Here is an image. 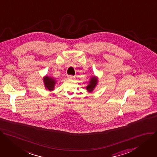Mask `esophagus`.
I'll use <instances>...</instances> for the list:
<instances>
[{"instance_id": "esophagus-1", "label": "esophagus", "mask_w": 157, "mask_h": 157, "mask_svg": "<svg viewBox=\"0 0 157 157\" xmlns=\"http://www.w3.org/2000/svg\"><path fill=\"white\" fill-rule=\"evenodd\" d=\"M67 77H68V79H74V78H75V77H74V76H73V75H68Z\"/></svg>"}]
</instances>
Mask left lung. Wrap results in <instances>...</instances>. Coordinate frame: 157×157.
Returning <instances> with one entry per match:
<instances>
[{
  "label": "left lung",
  "mask_w": 157,
  "mask_h": 157,
  "mask_svg": "<svg viewBox=\"0 0 157 157\" xmlns=\"http://www.w3.org/2000/svg\"><path fill=\"white\" fill-rule=\"evenodd\" d=\"M97 83V78L95 77H92L91 78V80L89 82V85L86 86V90H87L90 92L93 91V90L95 87Z\"/></svg>",
  "instance_id": "1"
}]
</instances>
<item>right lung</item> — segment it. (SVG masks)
Instances as JSON below:
<instances>
[{
    "instance_id": "add662e5",
    "label": "right lung",
    "mask_w": 157,
    "mask_h": 157,
    "mask_svg": "<svg viewBox=\"0 0 157 157\" xmlns=\"http://www.w3.org/2000/svg\"><path fill=\"white\" fill-rule=\"evenodd\" d=\"M44 81L45 86L47 89H48L49 90H54L56 82L53 78L46 76L44 78Z\"/></svg>"
}]
</instances>
